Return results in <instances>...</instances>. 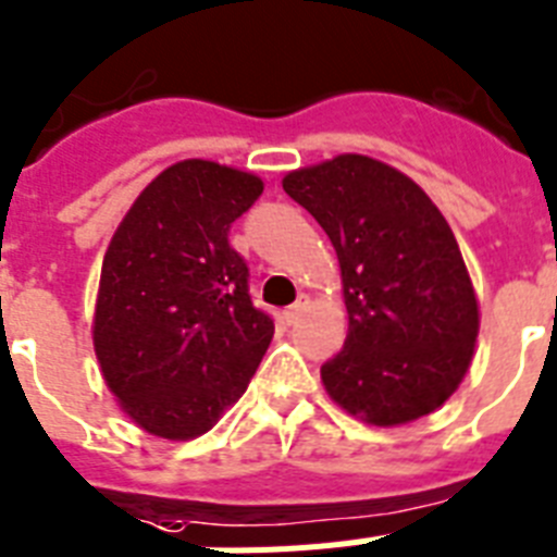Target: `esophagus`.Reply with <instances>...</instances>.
I'll return each instance as SVG.
<instances>
[{
  "label": "esophagus",
  "instance_id": "obj_1",
  "mask_svg": "<svg viewBox=\"0 0 557 557\" xmlns=\"http://www.w3.org/2000/svg\"><path fill=\"white\" fill-rule=\"evenodd\" d=\"M307 307H310V296H305V293H301V296L296 298V305H289L287 310H284V321H287V324H293V321H296L298 315L307 310Z\"/></svg>",
  "mask_w": 557,
  "mask_h": 557
}]
</instances>
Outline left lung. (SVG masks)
I'll list each match as a JSON object with an SVG mask.
<instances>
[{
    "label": "left lung",
    "instance_id": "8db88e82",
    "mask_svg": "<svg viewBox=\"0 0 557 557\" xmlns=\"http://www.w3.org/2000/svg\"><path fill=\"white\" fill-rule=\"evenodd\" d=\"M282 185L342 264L350 327L344 350L321 367L330 398L375 426L438 410L478 338L475 289L447 219L410 176L370 156H335Z\"/></svg>",
    "mask_w": 557,
    "mask_h": 557
}]
</instances>
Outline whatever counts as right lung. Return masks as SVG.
Returning a JSON list of instances; mask_svg holds the SVG:
<instances>
[{"instance_id":"add662e5","label":"right lung","mask_w":557,"mask_h":557,"mask_svg":"<svg viewBox=\"0 0 557 557\" xmlns=\"http://www.w3.org/2000/svg\"><path fill=\"white\" fill-rule=\"evenodd\" d=\"M264 185L185 159L139 193L110 238L94 347L110 393L150 435H205L250 384L273 319L250 301V270L227 242Z\"/></svg>"}]
</instances>
